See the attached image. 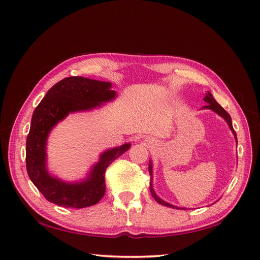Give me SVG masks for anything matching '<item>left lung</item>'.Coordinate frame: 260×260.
I'll use <instances>...</instances> for the list:
<instances>
[{
  "label": "left lung",
  "mask_w": 260,
  "mask_h": 260,
  "mask_svg": "<svg viewBox=\"0 0 260 260\" xmlns=\"http://www.w3.org/2000/svg\"><path fill=\"white\" fill-rule=\"evenodd\" d=\"M204 101L206 102L207 105L202 107V109H210V111L215 112V113L218 114L220 117H222L223 119L226 121L228 125H229V128H230V130L232 131L233 136H234V138H235V142H237V144H238L237 133H235V131H234V129H233L232 120H231L230 115L228 114V113L224 111V109L217 103L216 100H215L214 98H212L210 92H207V93H206L205 98H204ZM148 171H149V176H151V183H149V191H151L152 196L155 199V201H156L157 203H159L160 205H164V206H166V207H170V208H175V209H187V208H184V207H177V206H175V205H171V204H169V203H167V202H165L164 200H161V199L159 198V196L155 193L154 187H153V164H152V160H149V162H148Z\"/></svg>",
  "instance_id": "obj_1"
}]
</instances>
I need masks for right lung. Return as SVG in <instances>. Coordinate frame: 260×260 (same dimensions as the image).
I'll return each instance as SVG.
<instances>
[{"label": "right lung", "mask_w": 260, "mask_h": 260, "mask_svg": "<svg viewBox=\"0 0 260 260\" xmlns=\"http://www.w3.org/2000/svg\"><path fill=\"white\" fill-rule=\"evenodd\" d=\"M116 96L111 82L68 77L54 84L35 109L26 142V167L30 180L49 202L62 207L84 208L95 205L104 196L106 168L128 151L130 143L106 149L86 178L77 182H66L50 174L46 143L52 129L69 114L101 107Z\"/></svg>", "instance_id": "right-lung-1"}]
</instances>
